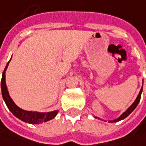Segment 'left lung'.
Wrapping results in <instances>:
<instances>
[{"label":"left lung","mask_w":146,"mask_h":146,"mask_svg":"<svg viewBox=\"0 0 146 146\" xmlns=\"http://www.w3.org/2000/svg\"><path fill=\"white\" fill-rule=\"evenodd\" d=\"M142 90H143V86H141V90H140L139 94L137 95V98H136V100L134 101V102L128 108L127 110H126V111H125L118 118L115 119V120H112V121H109V122H117V121H121V120L125 119L126 117H128L129 115L132 112L135 110V108L137 106V105H138V103H139L140 99H141V93H142ZM96 117V118H98V119H100L99 117Z\"/></svg>","instance_id":"1"}]
</instances>
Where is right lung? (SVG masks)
I'll use <instances>...</instances> for the list:
<instances>
[{
  "label": "right lung",
  "instance_id": "1",
  "mask_svg": "<svg viewBox=\"0 0 146 146\" xmlns=\"http://www.w3.org/2000/svg\"><path fill=\"white\" fill-rule=\"evenodd\" d=\"M12 58V57H11ZM10 61V60H9ZM9 61L7 63L5 70L2 73V78H1V94L4 101L5 102L6 106L11 113L14 115L16 117L20 120L23 121L25 122L29 123V124H40V123L46 122L49 120L54 118L58 113V110H54L48 113H40V112H33V111L24 110L18 107L13 99L10 98L9 91L7 89L6 82H5V72L8 68V65L9 64Z\"/></svg>",
  "mask_w": 146,
  "mask_h": 146
}]
</instances>
